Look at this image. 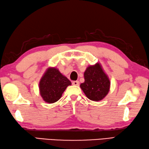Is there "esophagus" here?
I'll use <instances>...</instances> for the list:
<instances>
[{"instance_id":"1","label":"esophagus","mask_w":149,"mask_h":149,"mask_svg":"<svg viewBox=\"0 0 149 149\" xmlns=\"http://www.w3.org/2000/svg\"><path fill=\"white\" fill-rule=\"evenodd\" d=\"M72 84L74 86H79V81H73L72 82Z\"/></svg>"}]
</instances>
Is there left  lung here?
Returning <instances> with one entry per match:
<instances>
[{
  "mask_svg": "<svg viewBox=\"0 0 149 149\" xmlns=\"http://www.w3.org/2000/svg\"><path fill=\"white\" fill-rule=\"evenodd\" d=\"M85 81L80 87L88 98L98 102L104 98L110 89V80L99 63L90 65L84 72Z\"/></svg>",
  "mask_w": 149,
  "mask_h": 149,
  "instance_id": "obj_1",
  "label": "left lung"
}]
</instances>
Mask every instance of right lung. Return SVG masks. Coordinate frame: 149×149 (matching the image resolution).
Returning a JSON list of instances; mask_svg holds the SVG:
<instances>
[{"instance_id": "add662e5", "label": "right lung", "mask_w": 149, "mask_h": 149, "mask_svg": "<svg viewBox=\"0 0 149 149\" xmlns=\"http://www.w3.org/2000/svg\"><path fill=\"white\" fill-rule=\"evenodd\" d=\"M71 82L63 76L58 69L49 68L44 72L39 83L42 98L45 102L53 104L57 102Z\"/></svg>"}]
</instances>
